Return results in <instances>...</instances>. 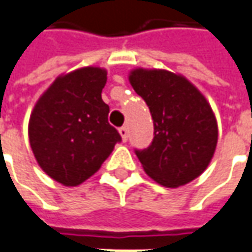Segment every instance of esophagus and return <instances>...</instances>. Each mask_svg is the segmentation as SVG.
<instances>
[{
    "label": "esophagus",
    "mask_w": 252,
    "mask_h": 252,
    "mask_svg": "<svg viewBox=\"0 0 252 252\" xmlns=\"http://www.w3.org/2000/svg\"><path fill=\"white\" fill-rule=\"evenodd\" d=\"M118 131H120V135H121V138H123V141L126 142V139H128V128L124 126H121Z\"/></svg>",
    "instance_id": "34e87169"
}]
</instances>
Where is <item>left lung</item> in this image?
<instances>
[{
    "instance_id": "left-lung-1",
    "label": "left lung",
    "mask_w": 252,
    "mask_h": 252,
    "mask_svg": "<svg viewBox=\"0 0 252 252\" xmlns=\"http://www.w3.org/2000/svg\"><path fill=\"white\" fill-rule=\"evenodd\" d=\"M129 83L154 120V139L135 149L148 176L168 188L196 179L217 145V123L203 94L185 77L166 70L131 71Z\"/></svg>"
}]
</instances>
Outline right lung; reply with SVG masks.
<instances>
[{"label": "right lung", "mask_w": 252, "mask_h": 252, "mask_svg": "<svg viewBox=\"0 0 252 252\" xmlns=\"http://www.w3.org/2000/svg\"><path fill=\"white\" fill-rule=\"evenodd\" d=\"M107 71L83 67L58 77L35 105L29 142L39 166L64 186L94 175L121 135L108 124L110 107L101 98Z\"/></svg>", "instance_id": "add662e5"}]
</instances>
